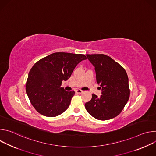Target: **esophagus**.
Segmentation results:
<instances>
[{"instance_id": "esophagus-1", "label": "esophagus", "mask_w": 156, "mask_h": 156, "mask_svg": "<svg viewBox=\"0 0 156 156\" xmlns=\"http://www.w3.org/2000/svg\"><path fill=\"white\" fill-rule=\"evenodd\" d=\"M75 93H77V94H81V93H83V91L82 90H77L75 91Z\"/></svg>"}]
</instances>
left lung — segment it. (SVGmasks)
<instances>
[{
    "instance_id": "8db88e82",
    "label": "left lung",
    "mask_w": 156,
    "mask_h": 156,
    "mask_svg": "<svg viewBox=\"0 0 156 156\" xmlns=\"http://www.w3.org/2000/svg\"><path fill=\"white\" fill-rule=\"evenodd\" d=\"M95 66L96 81L102 87L100 97L94 94L85 104L86 110L94 118L107 120L119 115L130 94L128 78L125 70L119 63L104 54H86Z\"/></svg>"
}]
</instances>
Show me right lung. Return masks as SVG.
Here are the masks:
<instances>
[{
    "instance_id": "obj_1",
    "label": "right lung",
    "mask_w": 156,
    "mask_h": 156,
    "mask_svg": "<svg viewBox=\"0 0 156 156\" xmlns=\"http://www.w3.org/2000/svg\"><path fill=\"white\" fill-rule=\"evenodd\" d=\"M84 54L55 52L37 61L31 69L26 92L37 112L46 117H56L67 109L75 91H66L62 82L68 80Z\"/></svg>"
}]
</instances>
